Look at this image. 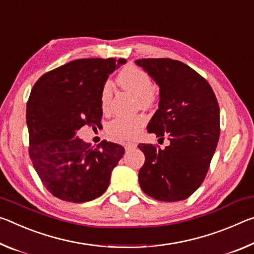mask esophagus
Returning <instances> with one entry per match:
<instances>
[{"label": "esophagus", "instance_id": "1", "mask_svg": "<svg viewBox=\"0 0 254 254\" xmlns=\"http://www.w3.org/2000/svg\"><path fill=\"white\" fill-rule=\"evenodd\" d=\"M124 146H125V148H126V149H131V148H135L137 145H136V143L128 142V143H125Z\"/></svg>", "mask_w": 254, "mask_h": 254}]
</instances>
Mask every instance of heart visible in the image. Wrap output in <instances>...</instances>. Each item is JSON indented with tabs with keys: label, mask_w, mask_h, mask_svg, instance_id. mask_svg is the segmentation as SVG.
<instances>
[{
	"label": "heart",
	"mask_w": 254,
	"mask_h": 254,
	"mask_svg": "<svg viewBox=\"0 0 254 254\" xmlns=\"http://www.w3.org/2000/svg\"><path fill=\"white\" fill-rule=\"evenodd\" d=\"M117 84L120 88L135 94L138 106L148 109L155 105L157 95L153 89V80L147 72L136 66H126L117 75ZM112 98V86L109 82L103 85L101 91V107L108 110ZM146 124V118L142 115L132 117H117L108 124L107 131L112 138L119 140L132 139L139 135Z\"/></svg>",
	"instance_id": "1"
}]
</instances>
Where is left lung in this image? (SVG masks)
Masks as SVG:
<instances>
[{
  "mask_svg": "<svg viewBox=\"0 0 254 254\" xmlns=\"http://www.w3.org/2000/svg\"><path fill=\"white\" fill-rule=\"evenodd\" d=\"M135 63L160 86L159 109L147 131L169 146L139 144L145 163L139 186L160 201L185 200L196 191L208 172L217 146L219 106L209 83L188 65L171 58H142Z\"/></svg>",
  "mask_w": 254,
  "mask_h": 254,
  "instance_id": "left-lung-1",
  "label": "left lung"
}]
</instances>
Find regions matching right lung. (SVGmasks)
<instances>
[{"mask_svg":"<svg viewBox=\"0 0 254 254\" xmlns=\"http://www.w3.org/2000/svg\"><path fill=\"white\" fill-rule=\"evenodd\" d=\"M124 58H82L45 73L27 103L29 156L43 185L56 198L85 202L105 193L122 145L102 140L92 147L76 136L100 127L101 91Z\"/></svg>","mask_w":254,"mask_h":254,"instance_id":"add662e5","label":"right lung"}]
</instances>
